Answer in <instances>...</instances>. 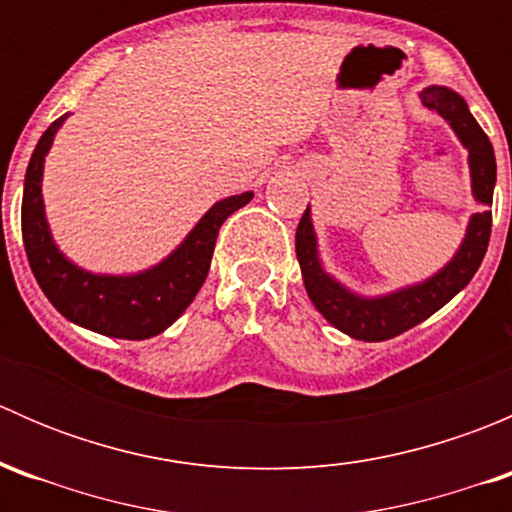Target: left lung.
I'll list each match as a JSON object with an SVG mask.
<instances>
[{"label":"left lung","mask_w":512,"mask_h":512,"mask_svg":"<svg viewBox=\"0 0 512 512\" xmlns=\"http://www.w3.org/2000/svg\"><path fill=\"white\" fill-rule=\"evenodd\" d=\"M418 98L428 111H436L438 116L446 118L448 126L456 131L458 141L466 146L473 198L480 205L493 203L495 153L483 128L468 111V103L463 101L461 94L446 89V86H428L418 94ZM490 225H493L490 210L471 215L461 247L443 270H438L436 275L418 282V285L401 287L396 292L381 294V297H361V294L344 287L342 282L334 280L332 275H327L322 260H319L317 235H314L309 205L297 225L294 247H297L304 287H307V294L317 312H322V317L329 324H334L339 332L349 334V337L361 339V342H386V339L399 337L406 329L416 327L423 319L431 317L473 280L480 262H483L485 250H488Z\"/></svg>","instance_id":"obj_1"}]
</instances>
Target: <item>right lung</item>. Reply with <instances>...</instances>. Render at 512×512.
<instances>
[{
  "instance_id": "obj_1",
  "label": "right lung",
  "mask_w": 512,
  "mask_h": 512,
  "mask_svg": "<svg viewBox=\"0 0 512 512\" xmlns=\"http://www.w3.org/2000/svg\"><path fill=\"white\" fill-rule=\"evenodd\" d=\"M69 116V113H66ZM66 116L56 118L36 143L24 178L22 237L41 292L69 322L103 337L151 339L188 309L208 277L220 225L252 200V193L215 203L190 235L151 270L138 275H94L61 255L51 237L41 198L44 158Z\"/></svg>"
}]
</instances>
